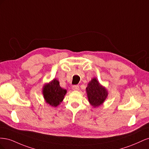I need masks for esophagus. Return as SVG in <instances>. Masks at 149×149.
Wrapping results in <instances>:
<instances>
[{
	"mask_svg": "<svg viewBox=\"0 0 149 149\" xmlns=\"http://www.w3.org/2000/svg\"><path fill=\"white\" fill-rule=\"evenodd\" d=\"M72 89L73 90H75V91H77V90L79 89V86L78 85H73V86H72Z\"/></svg>",
	"mask_w": 149,
	"mask_h": 149,
	"instance_id": "34e87169",
	"label": "esophagus"
}]
</instances>
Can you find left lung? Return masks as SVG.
Here are the masks:
<instances>
[{"label":"left lung","mask_w":149,"mask_h":149,"mask_svg":"<svg viewBox=\"0 0 149 149\" xmlns=\"http://www.w3.org/2000/svg\"><path fill=\"white\" fill-rule=\"evenodd\" d=\"M86 93L89 102L94 107L101 105L107 96L106 89L100 85L96 78H93L89 83Z\"/></svg>","instance_id":"8db88e82"}]
</instances>
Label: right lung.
<instances>
[{
  "mask_svg": "<svg viewBox=\"0 0 149 149\" xmlns=\"http://www.w3.org/2000/svg\"><path fill=\"white\" fill-rule=\"evenodd\" d=\"M66 90L60 86V83L56 79L44 86L43 94L45 101L49 105L56 107L63 100Z\"/></svg>",
  "mask_w": 149,
  "mask_h": 149,
  "instance_id": "obj_1",
  "label": "right lung"
}]
</instances>
